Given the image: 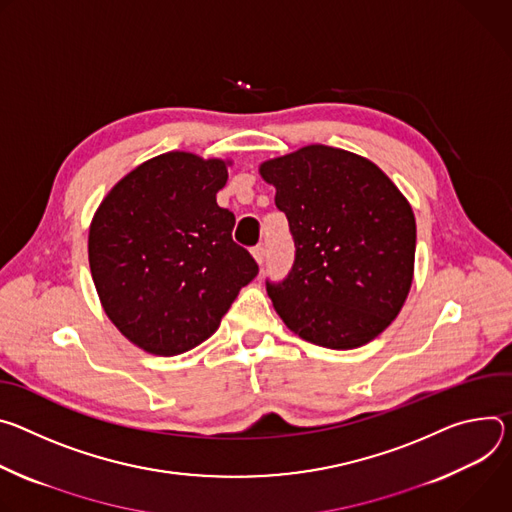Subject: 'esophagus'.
<instances>
[{
  "instance_id": "34e87169",
  "label": "esophagus",
  "mask_w": 512,
  "mask_h": 512,
  "mask_svg": "<svg viewBox=\"0 0 512 512\" xmlns=\"http://www.w3.org/2000/svg\"><path fill=\"white\" fill-rule=\"evenodd\" d=\"M252 256L256 258L258 264H264V258H266V248H264V244H256V246L252 248Z\"/></svg>"
}]
</instances>
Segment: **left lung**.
Returning a JSON list of instances; mask_svg holds the SVG:
<instances>
[{"mask_svg": "<svg viewBox=\"0 0 512 512\" xmlns=\"http://www.w3.org/2000/svg\"><path fill=\"white\" fill-rule=\"evenodd\" d=\"M287 215L295 262L266 291L287 327L331 350L368 344L399 315L413 280L415 215L370 160L305 146L260 166Z\"/></svg>", "mask_w": 512, "mask_h": 512, "instance_id": "1", "label": "left lung"}]
</instances>
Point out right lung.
<instances>
[{
    "instance_id": "1",
    "label": "right lung",
    "mask_w": 512,
    "mask_h": 512,
    "mask_svg": "<svg viewBox=\"0 0 512 512\" xmlns=\"http://www.w3.org/2000/svg\"><path fill=\"white\" fill-rule=\"evenodd\" d=\"M223 160L168 152L140 164L99 205L89 266L107 317L142 350L177 356L211 337L258 274L217 205Z\"/></svg>"
}]
</instances>
